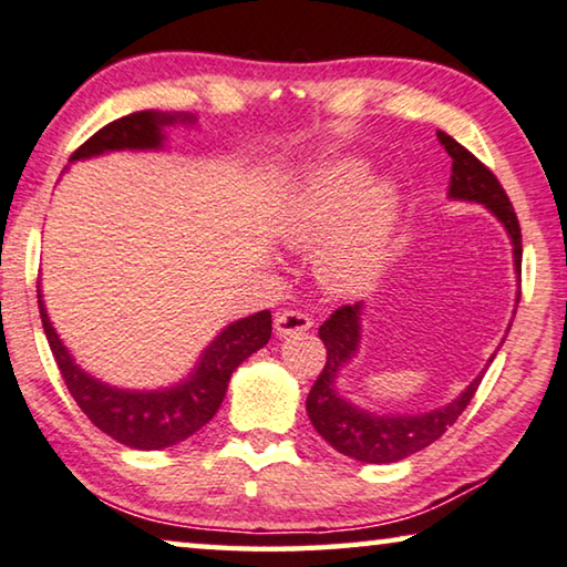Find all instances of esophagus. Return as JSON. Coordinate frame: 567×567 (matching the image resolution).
Returning <instances> with one entry per match:
<instances>
[{
    "label": "esophagus",
    "mask_w": 567,
    "mask_h": 567,
    "mask_svg": "<svg viewBox=\"0 0 567 567\" xmlns=\"http://www.w3.org/2000/svg\"><path fill=\"white\" fill-rule=\"evenodd\" d=\"M313 321L301 311H284L274 319V329L278 337H291V334H303L309 332Z\"/></svg>",
    "instance_id": "1"
}]
</instances>
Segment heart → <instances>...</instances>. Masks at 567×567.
<instances>
[{
    "label": "heart",
    "instance_id": "b5f03b06",
    "mask_svg": "<svg viewBox=\"0 0 567 567\" xmlns=\"http://www.w3.org/2000/svg\"><path fill=\"white\" fill-rule=\"evenodd\" d=\"M398 193L372 182L370 162L344 156L311 169L284 207L278 230L296 250H316L319 281L332 293H360L378 281L398 228Z\"/></svg>",
    "mask_w": 567,
    "mask_h": 567
}]
</instances>
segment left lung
Returning <instances> with one entry per match:
<instances>
[{
	"label": "left lung",
	"instance_id": "1",
	"mask_svg": "<svg viewBox=\"0 0 567 567\" xmlns=\"http://www.w3.org/2000/svg\"><path fill=\"white\" fill-rule=\"evenodd\" d=\"M435 136H439L441 146L451 156L449 199L484 205L502 223V228L507 230L512 243V266H515L517 274L515 303H519L522 233L507 193H504L494 174L472 152L464 150L454 136H449L446 132H435ZM362 317L364 301H357L354 307L337 309L319 327V337L327 347V364L309 390L307 413L317 433L339 454L362 461V464H395V461H403L423 451L425 446H431L433 441H439L456 423V417L472 403L478 382H482L486 368L492 364L494 354L486 360L484 370L446 405L431 408V411L423 413H372L368 408L357 405L354 400L344 398L342 390H339V378L350 368L354 357L360 354Z\"/></svg>",
	"mask_w": 567,
	"mask_h": 567
}]
</instances>
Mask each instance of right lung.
I'll return each instance as SVG.
<instances>
[{"label": "right lung", "mask_w": 567, "mask_h": 567, "mask_svg": "<svg viewBox=\"0 0 567 567\" xmlns=\"http://www.w3.org/2000/svg\"><path fill=\"white\" fill-rule=\"evenodd\" d=\"M169 126H197V116L164 111L128 113L93 134L71 156V164L111 152H164ZM38 303L52 357H55L60 374H63L78 408L89 415L95 429L136 451L177 446L210 423L228 393V382L238 364L246 362L254 352L264 350L271 339V311L250 313V317L235 319L228 327H223L213 342L199 352L195 368L182 380L154 390L118 388L85 372L75 362V357L52 327L40 286Z\"/></svg>", "instance_id": "add662e5"}]
</instances>
